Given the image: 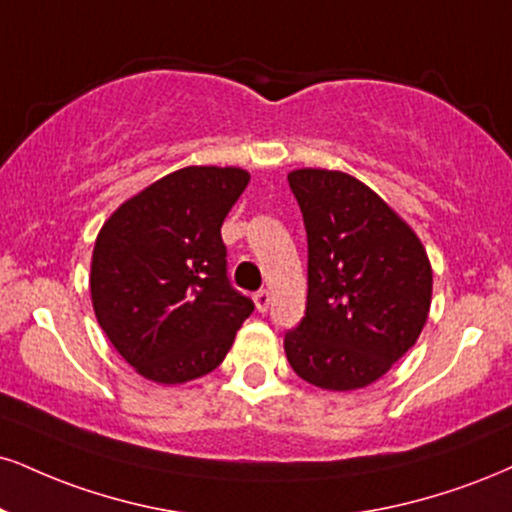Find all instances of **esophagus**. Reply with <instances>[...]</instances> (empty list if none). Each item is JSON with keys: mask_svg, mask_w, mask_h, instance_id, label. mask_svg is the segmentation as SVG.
Here are the masks:
<instances>
[{"mask_svg": "<svg viewBox=\"0 0 512 512\" xmlns=\"http://www.w3.org/2000/svg\"><path fill=\"white\" fill-rule=\"evenodd\" d=\"M269 303H272V295H269V291H257V293H255V305H257V310L267 312Z\"/></svg>", "mask_w": 512, "mask_h": 512, "instance_id": "obj_1", "label": "esophagus"}]
</instances>
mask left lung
I'll use <instances>...</instances> for the list:
<instances>
[{
  "mask_svg": "<svg viewBox=\"0 0 512 512\" xmlns=\"http://www.w3.org/2000/svg\"><path fill=\"white\" fill-rule=\"evenodd\" d=\"M288 186L307 231V305L283 338L286 357L319 389H362L420 338L432 264L415 231L357 178L298 169Z\"/></svg>",
  "mask_w": 512,
  "mask_h": 512,
  "instance_id": "left-lung-1",
  "label": "left lung"
}]
</instances>
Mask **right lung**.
Listing matches in <instances>:
<instances>
[{
    "label": "right lung",
    "instance_id": "add662e5",
    "mask_svg": "<svg viewBox=\"0 0 512 512\" xmlns=\"http://www.w3.org/2000/svg\"><path fill=\"white\" fill-rule=\"evenodd\" d=\"M236 166H186L116 209L95 240V317L135 372L183 384L221 365L255 310L226 274L221 224L248 186Z\"/></svg>",
    "mask_w": 512,
    "mask_h": 512
}]
</instances>
